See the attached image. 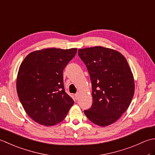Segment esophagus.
<instances>
[{
    "label": "esophagus",
    "mask_w": 155,
    "mask_h": 155,
    "mask_svg": "<svg viewBox=\"0 0 155 155\" xmlns=\"http://www.w3.org/2000/svg\"><path fill=\"white\" fill-rule=\"evenodd\" d=\"M74 97H75V98L77 100H78V98H79V97H80V94H79V93H77V94H74Z\"/></svg>",
    "instance_id": "34e87169"
}]
</instances>
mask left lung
Wrapping results in <instances>:
<instances>
[{
  "label": "left lung",
  "mask_w": 155,
  "mask_h": 155,
  "mask_svg": "<svg viewBox=\"0 0 155 155\" xmlns=\"http://www.w3.org/2000/svg\"><path fill=\"white\" fill-rule=\"evenodd\" d=\"M92 83L93 104L84 114L92 123L106 127L117 121L133 99V73L119 52L102 47L79 49Z\"/></svg>",
  "instance_id": "1"
}]
</instances>
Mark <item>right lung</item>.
<instances>
[{
    "label": "right lung",
    "mask_w": 155,
    "mask_h": 155,
    "mask_svg": "<svg viewBox=\"0 0 155 155\" xmlns=\"http://www.w3.org/2000/svg\"><path fill=\"white\" fill-rule=\"evenodd\" d=\"M77 48H46L28 54L19 67L16 91L19 100L32 120L52 126L64 119L74 104L66 93L63 71Z\"/></svg>",
    "instance_id": "add662e5"
}]
</instances>
